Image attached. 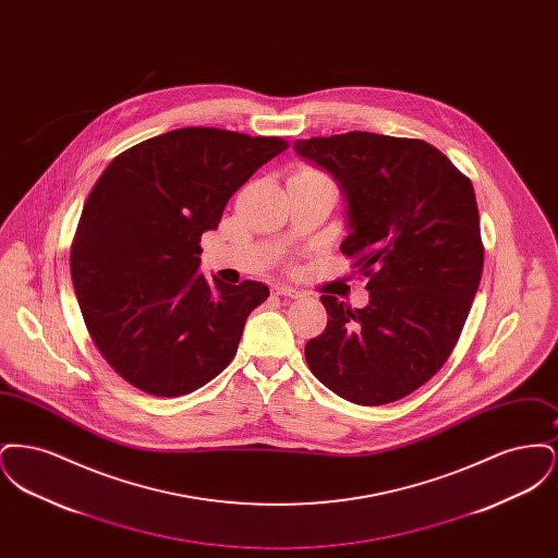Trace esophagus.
<instances>
[{"label": "esophagus", "mask_w": 558, "mask_h": 558, "mask_svg": "<svg viewBox=\"0 0 558 558\" xmlns=\"http://www.w3.org/2000/svg\"><path fill=\"white\" fill-rule=\"evenodd\" d=\"M271 292L278 294V296H289V299H301L303 296V292L296 291L292 287H287V284H274Z\"/></svg>", "instance_id": "34e87169"}]
</instances>
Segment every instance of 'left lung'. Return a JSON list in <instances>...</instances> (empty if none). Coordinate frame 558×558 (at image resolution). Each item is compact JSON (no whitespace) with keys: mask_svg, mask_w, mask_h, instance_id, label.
I'll list each match as a JSON object with an SVG mask.
<instances>
[{"mask_svg":"<svg viewBox=\"0 0 558 558\" xmlns=\"http://www.w3.org/2000/svg\"><path fill=\"white\" fill-rule=\"evenodd\" d=\"M343 190L341 251L368 278L351 310L322 294L328 324L310 339V371L339 398L383 405L410 396L446 364L483 269L475 190L435 146L349 132L294 142Z\"/></svg>","mask_w":558,"mask_h":558,"instance_id":"8db88e82","label":"left lung"}]
</instances>
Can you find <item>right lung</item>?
<instances>
[{
    "mask_svg": "<svg viewBox=\"0 0 558 558\" xmlns=\"http://www.w3.org/2000/svg\"><path fill=\"white\" fill-rule=\"evenodd\" d=\"M282 137L184 128L110 160L92 187L71 246V276L87 332L135 389L178 398L236 355L244 322L269 296L262 282L198 274L201 236Z\"/></svg>",
    "mask_w": 558,
    "mask_h": 558,
    "instance_id": "1",
    "label": "right lung"
}]
</instances>
